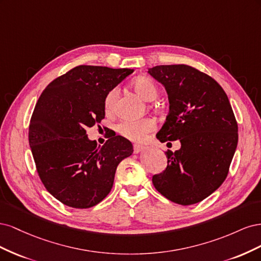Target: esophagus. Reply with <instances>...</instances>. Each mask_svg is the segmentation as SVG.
Instances as JSON below:
<instances>
[{
  "label": "esophagus",
  "mask_w": 261,
  "mask_h": 261,
  "mask_svg": "<svg viewBox=\"0 0 261 261\" xmlns=\"http://www.w3.org/2000/svg\"><path fill=\"white\" fill-rule=\"evenodd\" d=\"M145 149L144 146H140V145H134V152L135 153H139L143 151V150Z\"/></svg>",
  "instance_id": "34e87169"
}]
</instances>
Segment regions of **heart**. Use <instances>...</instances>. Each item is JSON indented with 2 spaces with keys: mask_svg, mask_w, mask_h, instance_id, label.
Segmentation results:
<instances>
[{
  "mask_svg": "<svg viewBox=\"0 0 261 261\" xmlns=\"http://www.w3.org/2000/svg\"><path fill=\"white\" fill-rule=\"evenodd\" d=\"M133 88L143 97L146 101H152L158 97V87L155 83L147 76L137 77L133 82ZM118 94V89L113 88L110 90L105 99V109L107 113H113L115 109V103ZM155 128V121L153 118L146 117L138 121H122L116 125L117 134L126 139H128L134 143L143 141L150 132Z\"/></svg>",
  "mask_w": 261,
  "mask_h": 261,
  "instance_id": "b5f03b06",
  "label": "heart"
}]
</instances>
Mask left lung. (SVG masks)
I'll list each match as a JSON object with an SVG mask.
<instances>
[{"instance_id": "1", "label": "left lung", "mask_w": 261, "mask_h": 261, "mask_svg": "<svg viewBox=\"0 0 261 261\" xmlns=\"http://www.w3.org/2000/svg\"><path fill=\"white\" fill-rule=\"evenodd\" d=\"M148 73L164 86L170 102L156 138L180 141L179 150L167 151V169L152 176L153 186L173 202L197 203L223 183L238 147L230 101L212 77L192 66L159 65Z\"/></svg>"}]
</instances>
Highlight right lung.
Returning a JSON list of instances; mask_svg holds the SVG:
<instances>
[{"label":"right lung","instance_id":"add662e5","mask_svg":"<svg viewBox=\"0 0 261 261\" xmlns=\"http://www.w3.org/2000/svg\"><path fill=\"white\" fill-rule=\"evenodd\" d=\"M134 69L80 65L55 78L42 91L29 124V145L37 172L53 197L68 207L96 206L111 192L118 163L133 145L114 136L98 146L86 128L106 115L110 90Z\"/></svg>","mask_w":261,"mask_h":261}]
</instances>
